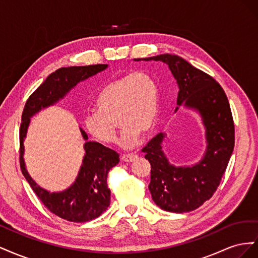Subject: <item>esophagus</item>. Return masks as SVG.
<instances>
[{
  "instance_id": "34e87169",
  "label": "esophagus",
  "mask_w": 258,
  "mask_h": 258,
  "mask_svg": "<svg viewBox=\"0 0 258 258\" xmlns=\"http://www.w3.org/2000/svg\"><path fill=\"white\" fill-rule=\"evenodd\" d=\"M137 158H138V155H136V154H129V155L121 156V160L124 162H132V161H135Z\"/></svg>"
}]
</instances>
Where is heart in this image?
I'll list each match as a JSON object with an SVG mask.
<instances>
[{
  "instance_id": "b5f03b06",
  "label": "heart",
  "mask_w": 258,
  "mask_h": 258,
  "mask_svg": "<svg viewBox=\"0 0 258 258\" xmlns=\"http://www.w3.org/2000/svg\"><path fill=\"white\" fill-rule=\"evenodd\" d=\"M99 112L84 117L88 134L103 144L116 141L117 121L123 127L119 145L126 150L137 146L141 134L151 132L158 119V88L154 77L136 72L108 84L97 100Z\"/></svg>"
}]
</instances>
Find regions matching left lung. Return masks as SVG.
I'll return each mask as SVG.
<instances>
[{"instance_id": "8db88e82", "label": "left lung", "mask_w": 258, "mask_h": 258, "mask_svg": "<svg viewBox=\"0 0 258 258\" xmlns=\"http://www.w3.org/2000/svg\"><path fill=\"white\" fill-rule=\"evenodd\" d=\"M135 60L166 63L178 86L177 105L184 103L201 116L207 150L199 162L186 167L171 165L162 151L166 135L161 132L142 150L151 163L148 189L155 204L174 213L196 210L217 189L235 146V124L227 96L212 76L176 54L163 53Z\"/></svg>"}]
</instances>
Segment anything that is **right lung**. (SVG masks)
<instances>
[{
    "instance_id": "add662e5",
    "label": "right lung",
    "mask_w": 258,
    "mask_h": 258,
    "mask_svg": "<svg viewBox=\"0 0 258 258\" xmlns=\"http://www.w3.org/2000/svg\"><path fill=\"white\" fill-rule=\"evenodd\" d=\"M107 64L61 68L51 73L27 100L21 115L19 130L20 169L31 188L51 213L69 222L84 223L95 220L110 206L111 190L107 187V174L119 162V155L98 142L87 141L88 136L81 129L85 140V156L75 182L63 191L50 192L38 186L30 176L23 160V141L27 137L30 118L42 108L63 99L75 86L98 74Z\"/></svg>"
}]
</instances>
